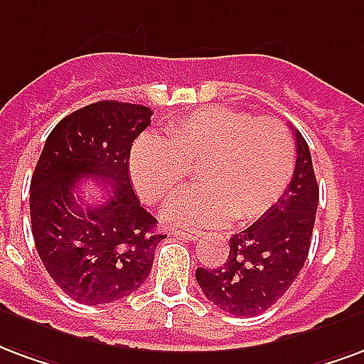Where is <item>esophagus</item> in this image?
<instances>
[{
	"label": "esophagus",
	"mask_w": 364,
	"mask_h": 364,
	"mask_svg": "<svg viewBox=\"0 0 364 364\" xmlns=\"http://www.w3.org/2000/svg\"><path fill=\"white\" fill-rule=\"evenodd\" d=\"M172 235L178 238H186V240H198V238H201L200 230H172Z\"/></svg>",
	"instance_id": "1"
}]
</instances>
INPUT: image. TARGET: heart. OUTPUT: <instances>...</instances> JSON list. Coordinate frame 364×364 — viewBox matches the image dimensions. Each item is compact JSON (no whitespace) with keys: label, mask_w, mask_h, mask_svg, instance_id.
I'll return each mask as SVG.
<instances>
[{"label":"heart","mask_w":364,"mask_h":364,"mask_svg":"<svg viewBox=\"0 0 364 364\" xmlns=\"http://www.w3.org/2000/svg\"><path fill=\"white\" fill-rule=\"evenodd\" d=\"M134 188L149 203L182 188L192 168L201 186L166 203L176 227H223L235 217L252 223L281 200L294 172L293 135L283 122L208 106L171 124L164 137L145 134L129 151Z\"/></svg>","instance_id":"1"}]
</instances>
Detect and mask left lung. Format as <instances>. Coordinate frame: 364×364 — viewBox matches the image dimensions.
Segmentation results:
<instances>
[{
  "instance_id": "left-lung-1",
  "label": "left lung",
  "mask_w": 364,
  "mask_h": 364,
  "mask_svg": "<svg viewBox=\"0 0 364 364\" xmlns=\"http://www.w3.org/2000/svg\"><path fill=\"white\" fill-rule=\"evenodd\" d=\"M296 139L293 178L281 200L258 221L230 237L227 262L196 269L209 302L235 316H258L279 301L309 258L318 209V184L304 137Z\"/></svg>"
}]
</instances>
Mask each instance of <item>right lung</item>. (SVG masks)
Returning a JSON list of instances; mask_svg holds the SVG:
<instances>
[{"instance_id":"right-lung-1","label":"right lung","mask_w":364,"mask_h":364,"mask_svg":"<svg viewBox=\"0 0 364 364\" xmlns=\"http://www.w3.org/2000/svg\"><path fill=\"white\" fill-rule=\"evenodd\" d=\"M151 108L118 100L83 106L48 135L31 180L36 250L55 285L83 304H106L141 287L164 235L129 182V151ZM97 178L103 198L78 188Z\"/></svg>"}]
</instances>
